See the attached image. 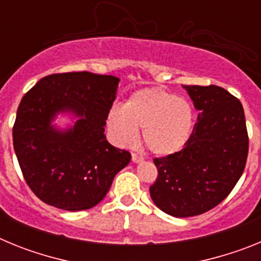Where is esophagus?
Masks as SVG:
<instances>
[{"label": "esophagus", "mask_w": 261, "mask_h": 261, "mask_svg": "<svg viewBox=\"0 0 261 261\" xmlns=\"http://www.w3.org/2000/svg\"><path fill=\"white\" fill-rule=\"evenodd\" d=\"M132 161L135 163H140V162H142V161H144V158H142L141 155H138V154L133 153L132 154Z\"/></svg>", "instance_id": "esophagus-1"}]
</instances>
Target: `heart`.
<instances>
[{"label":"heart","instance_id":"1","mask_svg":"<svg viewBox=\"0 0 261 261\" xmlns=\"http://www.w3.org/2000/svg\"><path fill=\"white\" fill-rule=\"evenodd\" d=\"M193 121L188 100L156 87L135 91L123 107L115 106L107 116V126L117 144H133L141 129L147 150L161 156L172 155L186 146Z\"/></svg>","mask_w":261,"mask_h":261}]
</instances>
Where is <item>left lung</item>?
I'll use <instances>...</instances> for the list:
<instances>
[{"instance_id":"1","label":"left lung","mask_w":261,"mask_h":261,"mask_svg":"<svg viewBox=\"0 0 261 261\" xmlns=\"http://www.w3.org/2000/svg\"><path fill=\"white\" fill-rule=\"evenodd\" d=\"M199 110L186 146L155 158L158 177L150 187L154 204L172 217L211 211L229 196L244 171L248 135L243 106L220 86H186Z\"/></svg>"}]
</instances>
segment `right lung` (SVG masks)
I'll list each match as a JSON object with an SVG mask.
<instances>
[{
	"label": "right lung",
	"mask_w": 261,
	"mask_h": 261,
	"mask_svg": "<svg viewBox=\"0 0 261 261\" xmlns=\"http://www.w3.org/2000/svg\"><path fill=\"white\" fill-rule=\"evenodd\" d=\"M119 78L90 71L41 78L24 94L13 126V144L24 180L43 202L64 211H85L105 199L130 154L107 141L105 125ZM68 112L75 125L51 121Z\"/></svg>",
	"instance_id": "right-lung-1"
}]
</instances>
